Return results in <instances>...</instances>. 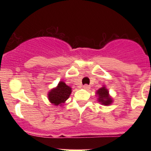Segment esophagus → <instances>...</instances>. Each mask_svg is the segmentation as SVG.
I'll list each match as a JSON object with an SVG mask.
<instances>
[{
	"instance_id": "obj_1",
	"label": "esophagus",
	"mask_w": 151,
	"mask_h": 151,
	"mask_svg": "<svg viewBox=\"0 0 151 151\" xmlns=\"http://www.w3.org/2000/svg\"><path fill=\"white\" fill-rule=\"evenodd\" d=\"M83 88L85 89V90H88V89L90 88V86H89L88 85H83Z\"/></svg>"
}]
</instances>
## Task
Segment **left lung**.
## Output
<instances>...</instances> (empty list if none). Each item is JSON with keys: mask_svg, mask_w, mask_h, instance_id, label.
Returning <instances> with one entry per match:
<instances>
[{"mask_svg": "<svg viewBox=\"0 0 151 151\" xmlns=\"http://www.w3.org/2000/svg\"><path fill=\"white\" fill-rule=\"evenodd\" d=\"M97 94L98 96V102L102 104L103 105H110L113 102V100L109 94V91L106 87L103 86L97 91Z\"/></svg>", "mask_w": 151, "mask_h": 151, "instance_id": "1", "label": "left lung"}]
</instances>
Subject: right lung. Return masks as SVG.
Here are the masks:
<instances>
[{"mask_svg":"<svg viewBox=\"0 0 151 151\" xmlns=\"http://www.w3.org/2000/svg\"><path fill=\"white\" fill-rule=\"evenodd\" d=\"M71 92V88L66 85L65 82L60 81L57 87L49 91L47 97L51 104L55 106H62L63 104L69 97Z\"/></svg>","mask_w":151,"mask_h":151,"instance_id":"right-lung-1","label":"right lung"}]
</instances>
